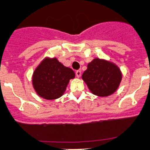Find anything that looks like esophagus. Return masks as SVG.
<instances>
[{
    "instance_id": "esophagus-1",
    "label": "esophagus",
    "mask_w": 150,
    "mask_h": 150,
    "mask_svg": "<svg viewBox=\"0 0 150 150\" xmlns=\"http://www.w3.org/2000/svg\"><path fill=\"white\" fill-rule=\"evenodd\" d=\"M76 76H77V77H80V76H81V71L78 70V71H76Z\"/></svg>"
}]
</instances>
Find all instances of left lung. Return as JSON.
Segmentation results:
<instances>
[{
    "label": "left lung",
    "mask_w": 150,
    "mask_h": 150,
    "mask_svg": "<svg viewBox=\"0 0 150 150\" xmlns=\"http://www.w3.org/2000/svg\"><path fill=\"white\" fill-rule=\"evenodd\" d=\"M91 91L100 97H107L117 89L122 79L120 69L113 63L94 59L88 64L82 76Z\"/></svg>",
    "instance_id": "8db88e82"
}]
</instances>
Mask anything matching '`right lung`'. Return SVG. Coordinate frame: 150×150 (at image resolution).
<instances>
[{
    "instance_id": "obj_1",
    "label": "right lung",
    "mask_w": 150,
    "mask_h": 150,
    "mask_svg": "<svg viewBox=\"0 0 150 150\" xmlns=\"http://www.w3.org/2000/svg\"><path fill=\"white\" fill-rule=\"evenodd\" d=\"M74 77L72 69L64 67L56 58H47L34 71L33 84L41 97L55 100L62 96L69 80Z\"/></svg>"
}]
</instances>
